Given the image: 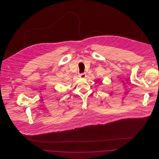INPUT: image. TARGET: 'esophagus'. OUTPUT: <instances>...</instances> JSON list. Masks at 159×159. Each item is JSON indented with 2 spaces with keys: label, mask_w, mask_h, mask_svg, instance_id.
<instances>
[{
  "label": "esophagus",
  "mask_w": 159,
  "mask_h": 159,
  "mask_svg": "<svg viewBox=\"0 0 159 159\" xmlns=\"http://www.w3.org/2000/svg\"><path fill=\"white\" fill-rule=\"evenodd\" d=\"M79 77H80V78L84 79V78L86 77V75L84 74V73H82V74H80V75H79Z\"/></svg>",
  "instance_id": "obj_1"
}]
</instances>
